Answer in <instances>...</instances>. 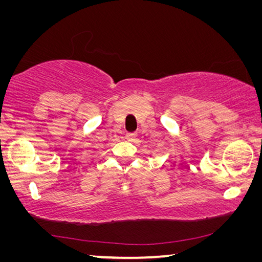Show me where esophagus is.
<instances>
[{
	"mask_svg": "<svg viewBox=\"0 0 262 262\" xmlns=\"http://www.w3.org/2000/svg\"><path fill=\"white\" fill-rule=\"evenodd\" d=\"M135 137H136L135 133H127V134H126V139L127 140H134Z\"/></svg>",
	"mask_w": 262,
	"mask_h": 262,
	"instance_id": "34e87169",
	"label": "esophagus"
}]
</instances>
